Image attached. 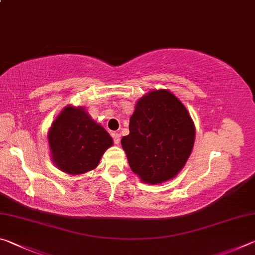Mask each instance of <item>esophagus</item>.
<instances>
[{"mask_svg": "<svg viewBox=\"0 0 255 255\" xmlns=\"http://www.w3.org/2000/svg\"><path fill=\"white\" fill-rule=\"evenodd\" d=\"M112 138H114V143L118 145L120 143V138H122V135H120L119 132H115V133H112Z\"/></svg>", "mask_w": 255, "mask_h": 255, "instance_id": "34e87169", "label": "esophagus"}]
</instances>
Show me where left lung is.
Segmentation results:
<instances>
[{"instance_id":"left-lung-1","label":"left lung","mask_w":255,"mask_h":255,"mask_svg":"<svg viewBox=\"0 0 255 255\" xmlns=\"http://www.w3.org/2000/svg\"><path fill=\"white\" fill-rule=\"evenodd\" d=\"M195 143V125L178 98L155 90L139 99L122 145L133 173L161 183L179 173Z\"/></svg>"}]
</instances>
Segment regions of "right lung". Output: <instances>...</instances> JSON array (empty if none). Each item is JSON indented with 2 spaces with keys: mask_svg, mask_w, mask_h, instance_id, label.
Listing matches in <instances>:
<instances>
[{
  "mask_svg": "<svg viewBox=\"0 0 255 255\" xmlns=\"http://www.w3.org/2000/svg\"><path fill=\"white\" fill-rule=\"evenodd\" d=\"M53 161L68 174H82L98 166L112 138L83 108L66 107L48 132Z\"/></svg>",
  "mask_w": 255,
  "mask_h": 255,
  "instance_id": "add662e5",
  "label": "right lung"
}]
</instances>
